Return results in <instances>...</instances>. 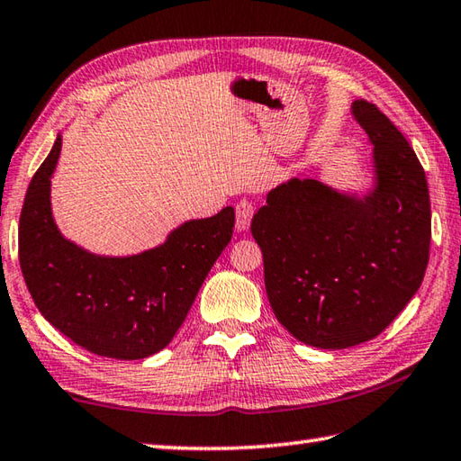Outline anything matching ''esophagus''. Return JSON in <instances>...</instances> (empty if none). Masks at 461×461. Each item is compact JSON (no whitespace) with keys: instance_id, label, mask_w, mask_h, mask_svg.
<instances>
[{"instance_id":"34e87169","label":"esophagus","mask_w":461,"mask_h":461,"mask_svg":"<svg viewBox=\"0 0 461 461\" xmlns=\"http://www.w3.org/2000/svg\"><path fill=\"white\" fill-rule=\"evenodd\" d=\"M251 218H254V203L248 200H241L236 205V230L238 231H246L251 223Z\"/></svg>"}]
</instances>
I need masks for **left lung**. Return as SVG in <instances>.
<instances>
[{"label":"left lung","mask_w":461,"mask_h":461,"mask_svg":"<svg viewBox=\"0 0 461 461\" xmlns=\"http://www.w3.org/2000/svg\"><path fill=\"white\" fill-rule=\"evenodd\" d=\"M351 113L374 146L372 187L359 195L292 177L251 220L277 321L321 349L380 336L429 259V192L416 151L374 104L357 99Z\"/></svg>","instance_id":"1"}]
</instances>
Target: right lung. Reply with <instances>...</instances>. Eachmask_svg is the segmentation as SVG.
Masks as SVG:
<instances>
[{
  "instance_id": "right-lung-1",
  "label": "right lung",
  "mask_w": 461,
  "mask_h": 461,
  "mask_svg": "<svg viewBox=\"0 0 461 461\" xmlns=\"http://www.w3.org/2000/svg\"><path fill=\"white\" fill-rule=\"evenodd\" d=\"M61 135L27 187L20 266L35 305L53 328L92 354L141 359L182 326L236 223L233 207L189 220L159 246L133 256H97L61 236L51 213V176Z\"/></svg>"
}]
</instances>
